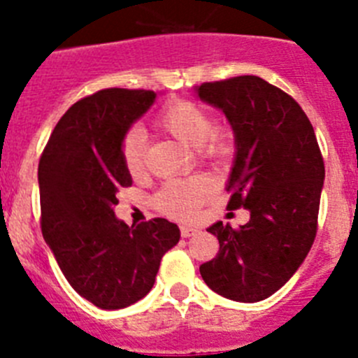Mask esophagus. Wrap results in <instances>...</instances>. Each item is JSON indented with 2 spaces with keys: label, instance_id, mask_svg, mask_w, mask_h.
<instances>
[{
  "label": "esophagus",
  "instance_id": "34e87169",
  "mask_svg": "<svg viewBox=\"0 0 358 358\" xmlns=\"http://www.w3.org/2000/svg\"><path fill=\"white\" fill-rule=\"evenodd\" d=\"M197 233L195 227H189V226H181V236L182 238H188V236H194Z\"/></svg>",
  "mask_w": 358,
  "mask_h": 358
}]
</instances>
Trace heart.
Segmentation results:
<instances>
[{
    "instance_id": "1",
    "label": "heart",
    "mask_w": 358,
    "mask_h": 358,
    "mask_svg": "<svg viewBox=\"0 0 358 358\" xmlns=\"http://www.w3.org/2000/svg\"><path fill=\"white\" fill-rule=\"evenodd\" d=\"M154 123L176 140L195 147L197 156L208 163L224 164L235 154L233 131L222 125H213L210 109L194 100L173 98L157 110ZM120 154L132 177L143 176L147 172V138L143 131L129 129L120 141ZM213 182L206 176L170 179L154 195V204L166 217L189 220L213 195Z\"/></svg>"
}]
</instances>
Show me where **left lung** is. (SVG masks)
I'll list each match as a JSON object with an SVG mask.
<instances>
[{
    "label": "left lung",
    "mask_w": 358,
    "mask_h": 358,
    "mask_svg": "<svg viewBox=\"0 0 358 358\" xmlns=\"http://www.w3.org/2000/svg\"><path fill=\"white\" fill-rule=\"evenodd\" d=\"M204 102L224 110L236 138L229 210L248 224L217 222V256L201 265L213 292L240 303L273 296L292 278L317 233L324 161L314 127L290 94L255 75L204 82Z\"/></svg>",
    "instance_id": "1"
}]
</instances>
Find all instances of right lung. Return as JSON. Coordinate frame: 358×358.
<instances>
[{"instance_id": "add662e5", "label": "right lung", "mask_w": 358, "mask_h": 358, "mask_svg": "<svg viewBox=\"0 0 358 358\" xmlns=\"http://www.w3.org/2000/svg\"><path fill=\"white\" fill-rule=\"evenodd\" d=\"M154 100V91L122 87L82 98L39 159L43 236L69 285L98 308H125L147 296L161 258L181 238L166 218L129 227L113 211L118 189L132 185L120 141Z\"/></svg>"}]
</instances>
